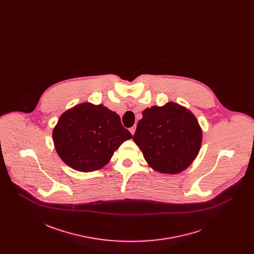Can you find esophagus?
<instances>
[{
  "label": "esophagus",
  "instance_id": "obj_1",
  "mask_svg": "<svg viewBox=\"0 0 254 254\" xmlns=\"http://www.w3.org/2000/svg\"><path fill=\"white\" fill-rule=\"evenodd\" d=\"M135 130H136V127H135V126H133L132 127H130V128H129V131H130V133H131L132 135H134Z\"/></svg>",
  "mask_w": 254,
  "mask_h": 254
}]
</instances>
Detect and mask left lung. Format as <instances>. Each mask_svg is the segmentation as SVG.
I'll use <instances>...</instances> for the list:
<instances>
[{
    "instance_id": "1",
    "label": "left lung",
    "mask_w": 254,
    "mask_h": 254,
    "mask_svg": "<svg viewBox=\"0 0 254 254\" xmlns=\"http://www.w3.org/2000/svg\"><path fill=\"white\" fill-rule=\"evenodd\" d=\"M133 141L150 168L177 174L188 169L202 145V128L193 113L176 103L145 109Z\"/></svg>"
}]
</instances>
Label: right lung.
I'll list each match as a JSON object with an SVG mask.
<instances>
[{"label": "right lung", "instance_id": "right-lung-1", "mask_svg": "<svg viewBox=\"0 0 254 254\" xmlns=\"http://www.w3.org/2000/svg\"><path fill=\"white\" fill-rule=\"evenodd\" d=\"M131 138L116 112L87 102L64 111L52 132L59 157L71 169L83 172L105 167L114 151Z\"/></svg>", "mask_w": 254, "mask_h": 254}]
</instances>
